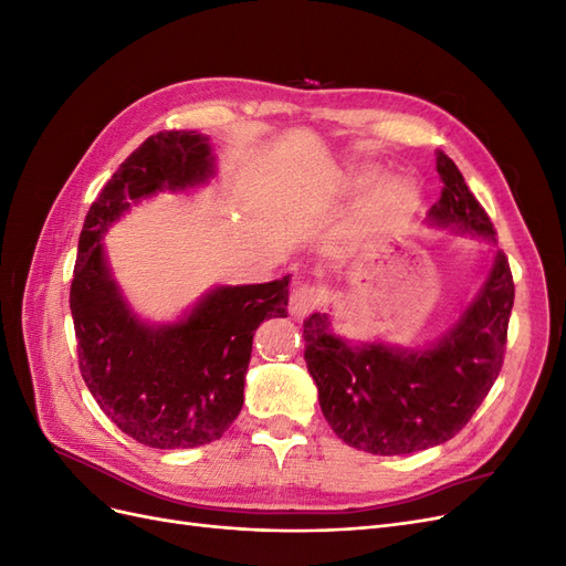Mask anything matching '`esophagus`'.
<instances>
[{"label": "esophagus", "mask_w": 566, "mask_h": 566, "mask_svg": "<svg viewBox=\"0 0 566 566\" xmlns=\"http://www.w3.org/2000/svg\"><path fill=\"white\" fill-rule=\"evenodd\" d=\"M318 304H321V290L314 285L297 283L293 287V293H290L287 310L293 318H304V316H310Z\"/></svg>", "instance_id": "obj_1"}]
</instances>
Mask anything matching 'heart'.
Here are the masks:
<instances>
[{"mask_svg":"<svg viewBox=\"0 0 566 566\" xmlns=\"http://www.w3.org/2000/svg\"><path fill=\"white\" fill-rule=\"evenodd\" d=\"M368 175L354 177V184H366ZM413 208V191L403 181H385L375 186L373 191L358 205V219L368 227H382L397 221Z\"/></svg>","mask_w":566,"mask_h":566,"instance_id":"obj_1","label":"heart"}]
</instances>
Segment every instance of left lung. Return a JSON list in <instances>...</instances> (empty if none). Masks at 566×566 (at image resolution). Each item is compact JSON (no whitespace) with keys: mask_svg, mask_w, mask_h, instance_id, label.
I'll return each instance as SVG.
<instances>
[{"mask_svg":"<svg viewBox=\"0 0 566 566\" xmlns=\"http://www.w3.org/2000/svg\"><path fill=\"white\" fill-rule=\"evenodd\" d=\"M441 198L430 221L495 243L482 205L443 150H437ZM515 283L503 250L453 328L427 349L354 342L333 333L328 314L304 321V361L333 432L358 451L406 455L455 437L499 378Z\"/></svg>","mask_w":566,"mask_h":566,"instance_id":"left-lung-1","label":"left lung"}]
</instances>
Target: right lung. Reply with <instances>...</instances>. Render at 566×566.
<instances>
[{
    "mask_svg": "<svg viewBox=\"0 0 566 566\" xmlns=\"http://www.w3.org/2000/svg\"><path fill=\"white\" fill-rule=\"evenodd\" d=\"M210 177L208 136L153 134L117 167L80 233L71 285L80 373L101 410L150 449H193L224 434L243 408L254 331L287 316L290 276L219 285L167 325L144 323L119 293L101 243L108 227L142 198Z\"/></svg>",
    "mask_w": 566,
    "mask_h": 566,
    "instance_id": "obj_1",
    "label": "right lung"
}]
</instances>
